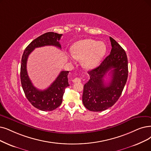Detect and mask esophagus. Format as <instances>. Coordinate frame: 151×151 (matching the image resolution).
<instances>
[{
    "instance_id": "esophagus-1",
    "label": "esophagus",
    "mask_w": 151,
    "mask_h": 151,
    "mask_svg": "<svg viewBox=\"0 0 151 151\" xmlns=\"http://www.w3.org/2000/svg\"><path fill=\"white\" fill-rule=\"evenodd\" d=\"M72 82H73L74 83L81 82V79H80V78H79V77H76V78H75V79H74L73 80H72Z\"/></svg>"
}]
</instances>
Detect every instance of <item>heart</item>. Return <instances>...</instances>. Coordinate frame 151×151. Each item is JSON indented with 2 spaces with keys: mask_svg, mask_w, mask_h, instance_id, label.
Segmentation results:
<instances>
[{
  "mask_svg": "<svg viewBox=\"0 0 151 151\" xmlns=\"http://www.w3.org/2000/svg\"><path fill=\"white\" fill-rule=\"evenodd\" d=\"M106 52V46L102 42L85 39L76 42L71 48L72 55L77 59L82 60L86 69H92L99 64Z\"/></svg>",
  "mask_w": 151,
  "mask_h": 151,
  "instance_id": "b5f03b06",
  "label": "heart"
}]
</instances>
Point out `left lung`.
<instances>
[{
  "label": "left lung",
  "mask_w": 151,
  "mask_h": 151,
  "mask_svg": "<svg viewBox=\"0 0 151 151\" xmlns=\"http://www.w3.org/2000/svg\"><path fill=\"white\" fill-rule=\"evenodd\" d=\"M111 50L101 64L88 72L89 81L83 86L82 101L87 109L101 111L116 103L121 96L128 75V58L125 51L110 37ZM111 74V81L107 84L104 77Z\"/></svg>",
  "instance_id": "left-lung-1"
}]
</instances>
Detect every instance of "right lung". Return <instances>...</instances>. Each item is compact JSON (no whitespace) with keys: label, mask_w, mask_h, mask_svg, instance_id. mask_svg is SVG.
I'll return each instance as SVG.
<instances>
[{"label":"right lung","mask_w":151,"mask_h":151,"mask_svg":"<svg viewBox=\"0 0 151 151\" xmlns=\"http://www.w3.org/2000/svg\"><path fill=\"white\" fill-rule=\"evenodd\" d=\"M62 34L47 32L35 39L26 47L23 54L20 68L22 86L27 99L35 108L42 111H52L61 105L65 88L69 86L68 76L69 71H61L51 85L41 90L34 87L27 70L28 56L36 47L45 46H55L61 49L59 41Z\"/></svg>","instance_id":"add662e5"}]
</instances>
